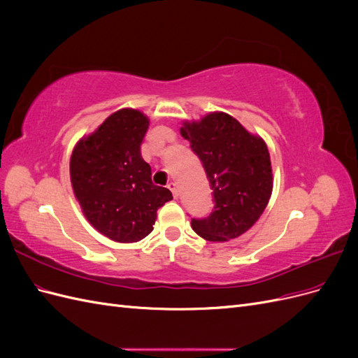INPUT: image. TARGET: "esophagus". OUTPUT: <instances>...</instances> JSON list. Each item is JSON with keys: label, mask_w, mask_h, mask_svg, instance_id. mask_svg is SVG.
Returning <instances> with one entry per match:
<instances>
[{"label": "esophagus", "mask_w": 358, "mask_h": 358, "mask_svg": "<svg viewBox=\"0 0 358 358\" xmlns=\"http://www.w3.org/2000/svg\"><path fill=\"white\" fill-rule=\"evenodd\" d=\"M167 188L171 191L173 197H175V199L179 196V191H178V185H176V182H173V180H171V182H169V183H167Z\"/></svg>", "instance_id": "obj_1"}]
</instances>
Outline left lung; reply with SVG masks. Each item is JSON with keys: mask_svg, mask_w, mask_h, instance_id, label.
Here are the masks:
<instances>
[{"mask_svg": "<svg viewBox=\"0 0 358 358\" xmlns=\"http://www.w3.org/2000/svg\"><path fill=\"white\" fill-rule=\"evenodd\" d=\"M206 170L213 189V210L191 221L209 242H227L248 231L272 196L273 175L264 140L224 112H213L180 128Z\"/></svg>", "mask_w": 358, "mask_h": 358, "instance_id": "8db88e82", "label": "left lung"}]
</instances>
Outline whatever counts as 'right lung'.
I'll use <instances>...</instances> for the list:
<instances>
[{"instance_id":"obj_1","label":"right lung","mask_w":358,"mask_h":358,"mask_svg":"<svg viewBox=\"0 0 358 358\" xmlns=\"http://www.w3.org/2000/svg\"><path fill=\"white\" fill-rule=\"evenodd\" d=\"M148 128L146 115L121 109L73 149L74 196L94 229L115 242L142 241L154 230L157 210L173 199L167 188L154 185L140 154Z\"/></svg>"}]
</instances>
